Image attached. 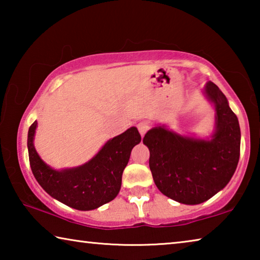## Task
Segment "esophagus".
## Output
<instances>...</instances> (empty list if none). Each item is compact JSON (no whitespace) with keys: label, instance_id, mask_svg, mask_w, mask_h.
<instances>
[{"label":"esophagus","instance_id":"obj_1","mask_svg":"<svg viewBox=\"0 0 260 260\" xmlns=\"http://www.w3.org/2000/svg\"><path fill=\"white\" fill-rule=\"evenodd\" d=\"M138 129L140 132V134L143 136L149 129H150V125H149L147 121H141L138 124Z\"/></svg>","mask_w":260,"mask_h":260}]
</instances>
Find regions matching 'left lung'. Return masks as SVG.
<instances>
[{"label":"left lung","mask_w":260,"mask_h":260,"mask_svg":"<svg viewBox=\"0 0 260 260\" xmlns=\"http://www.w3.org/2000/svg\"><path fill=\"white\" fill-rule=\"evenodd\" d=\"M215 105L217 131L212 140H197L155 127L143 138L157 188L182 204H200L226 186L240 159L241 131L226 96L213 82L205 87Z\"/></svg>","instance_id":"8db88e82"}]
</instances>
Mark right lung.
Wrapping results in <instances>:
<instances>
[{
  "instance_id": "obj_1",
  "label": "right lung",
  "mask_w": 260,
  "mask_h": 260,
  "mask_svg": "<svg viewBox=\"0 0 260 260\" xmlns=\"http://www.w3.org/2000/svg\"><path fill=\"white\" fill-rule=\"evenodd\" d=\"M37 124L34 121L28 129L29 165L37 181L50 196L73 209L88 211L98 209L118 195L132 149L141 141L136 127L109 140L86 164L76 169L55 171L47 166L35 151L33 139Z\"/></svg>"
}]
</instances>
